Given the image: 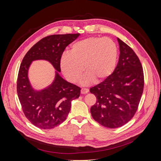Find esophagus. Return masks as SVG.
<instances>
[{
    "label": "esophagus",
    "mask_w": 161,
    "mask_h": 161,
    "mask_svg": "<svg viewBox=\"0 0 161 161\" xmlns=\"http://www.w3.org/2000/svg\"><path fill=\"white\" fill-rule=\"evenodd\" d=\"M89 90L87 88H82L81 89V94H86V93H87V92H89Z\"/></svg>",
    "instance_id": "obj_1"
}]
</instances>
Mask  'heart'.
Listing matches in <instances>:
<instances>
[{"instance_id":"b5f03b06","label":"heart","mask_w":161,"mask_h":161,"mask_svg":"<svg viewBox=\"0 0 161 161\" xmlns=\"http://www.w3.org/2000/svg\"><path fill=\"white\" fill-rule=\"evenodd\" d=\"M119 49L115 42L108 37L91 36L73 44L70 53H64L60 58V67L66 79L76 83L85 70L81 80L89 85L105 80L117 66ZM84 68H83V66Z\"/></svg>"}]
</instances>
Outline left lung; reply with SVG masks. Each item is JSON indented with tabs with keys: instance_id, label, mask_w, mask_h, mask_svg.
Instances as JSON below:
<instances>
[{
	"instance_id": "8db88e82",
	"label": "left lung",
	"mask_w": 161,
	"mask_h": 161,
	"mask_svg": "<svg viewBox=\"0 0 161 161\" xmlns=\"http://www.w3.org/2000/svg\"><path fill=\"white\" fill-rule=\"evenodd\" d=\"M119 58L113 74L90 89L97 97L91 108L93 119L101 125L115 129L127 123L137 111L143 93L144 78L136 54L117 38Z\"/></svg>"
}]
</instances>
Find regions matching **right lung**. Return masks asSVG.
Wrapping results in <instances>:
<instances>
[{
	"label": "right lung",
	"mask_w": 161,
	"mask_h": 161,
	"mask_svg": "<svg viewBox=\"0 0 161 161\" xmlns=\"http://www.w3.org/2000/svg\"><path fill=\"white\" fill-rule=\"evenodd\" d=\"M80 35L78 33L46 36L34 45L23 58L17 92L25 117L38 128L51 129L62 123L70 112L71 102L80 97L81 89L58 74L60 58L65 48ZM36 60H47L56 70L53 83L40 91L32 88L28 78L30 65Z\"/></svg>",
	"instance_id": "right-lung-1"
}]
</instances>
